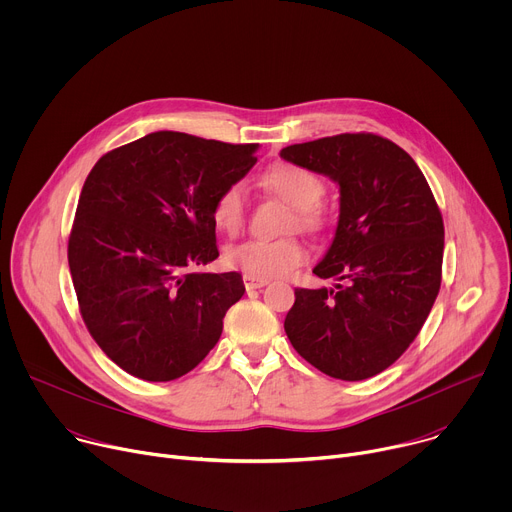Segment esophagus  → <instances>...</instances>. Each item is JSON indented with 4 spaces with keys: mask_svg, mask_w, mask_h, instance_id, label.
<instances>
[{
    "mask_svg": "<svg viewBox=\"0 0 512 512\" xmlns=\"http://www.w3.org/2000/svg\"><path fill=\"white\" fill-rule=\"evenodd\" d=\"M243 281H245V289L247 291H255L259 287H265L269 283V279H263V277H253V275H243Z\"/></svg>",
    "mask_w": 512,
    "mask_h": 512,
    "instance_id": "esophagus-1",
    "label": "esophagus"
}]
</instances>
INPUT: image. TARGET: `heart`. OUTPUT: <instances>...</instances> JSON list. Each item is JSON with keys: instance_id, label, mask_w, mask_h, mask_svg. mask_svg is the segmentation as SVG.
<instances>
[{"instance_id": "b5f03b06", "label": "heart", "mask_w": 512, "mask_h": 512, "mask_svg": "<svg viewBox=\"0 0 512 512\" xmlns=\"http://www.w3.org/2000/svg\"><path fill=\"white\" fill-rule=\"evenodd\" d=\"M261 186L294 210L289 229L298 227L314 231L322 225L320 202L326 194V184L316 172L294 164H277L261 176ZM243 218L245 188L241 184H231L216 196L212 204V221L218 231L233 235L241 229ZM304 259L306 249L294 237L279 241L247 239L225 251L229 267L263 279L285 275L304 263Z\"/></svg>"}]
</instances>
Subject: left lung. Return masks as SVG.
Instances as JSON below:
<instances>
[{"label":"left lung","mask_w":512,"mask_h":512,"mask_svg":"<svg viewBox=\"0 0 512 512\" xmlns=\"http://www.w3.org/2000/svg\"><path fill=\"white\" fill-rule=\"evenodd\" d=\"M279 156L338 186V225L314 273L346 281L296 289L285 334L328 377H375L409 348L440 291V208L413 158L373 133L287 145Z\"/></svg>","instance_id":"8db88e82"}]
</instances>
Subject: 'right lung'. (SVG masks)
Listing matches in <instances>:
<instances>
[{
  "label": "right lung",
  "mask_w": 512,
  "mask_h": 512,
  "mask_svg": "<svg viewBox=\"0 0 512 512\" xmlns=\"http://www.w3.org/2000/svg\"><path fill=\"white\" fill-rule=\"evenodd\" d=\"M257 148L154 131L85 180L68 267L91 336L125 373L180 379L221 338L243 277L200 267L218 257L212 204L257 164Z\"/></svg>",
  "instance_id": "1"
}]
</instances>
